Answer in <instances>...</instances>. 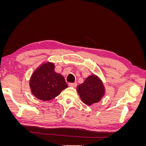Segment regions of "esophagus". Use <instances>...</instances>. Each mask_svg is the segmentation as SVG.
<instances>
[{"label":"esophagus","instance_id":"34e87169","mask_svg":"<svg viewBox=\"0 0 146 146\" xmlns=\"http://www.w3.org/2000/svg\"><path fill=\"white\" fill-rule=\"evenodd\" d=\"M69 86L75 88L77 86V83H69Z\"/></svg>","mask_w":146,"mask_h":146}]
</instances>
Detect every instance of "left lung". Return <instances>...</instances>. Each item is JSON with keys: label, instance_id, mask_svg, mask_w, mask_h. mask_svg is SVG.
Returning a JSON list of instances; mask_svg holds the SVG:
<instances>
[{"label": "left lung", "instance_id": "obj_1", "mask_svg": "<svg viewBox=\"0 0 146 146\" xmlns=\"http://www.w3.org/2000/svg\"><path fill=\"white\" fill-rule=\"evenodd\" d=\"M77 92L83 102L90 105L100 100L104 94L105 90L100 79L92 75L77 86Z\"/></svg>", "mask_w": 146, "mask_h": 146}]
</instances>
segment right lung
<instances>
[{"mask_svg": "<svg viewBox=\"0 0 146 146\" xmlns=\"http://www.w3.org/2000/svg\"><path fill=\"white\" fill-rule=\"evenodd\" d=\"M53 63L42 64L32 74L30 86L33 94L41 100H50L68 87L64 77L55 72Z\"/></svg>", "mask_w": 146, "mask_h": 146, "instance_id": "1", "label": "right lung"}]
</instances>
